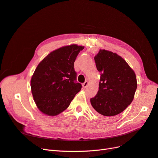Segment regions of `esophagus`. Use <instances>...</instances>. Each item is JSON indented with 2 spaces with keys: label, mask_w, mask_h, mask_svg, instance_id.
Masks as SVG:
<instances>
[{
  "label": "esophagus",
  "mask_w": 158,
  "mask_h": 158,
  "mask_svg": "<svg viewBox=\"0 0 158 158\" xmlns=\"http://www.w3.org/2000/svg\"><path fill=\"white\" fill-rule=\"evenodd\" d=\"M88 81H86V82H85L83 84H82V86H83V88H86L87 86H88Z\"/></svg>",
  "instance_id": "esophagus-1"
}]
</instances>
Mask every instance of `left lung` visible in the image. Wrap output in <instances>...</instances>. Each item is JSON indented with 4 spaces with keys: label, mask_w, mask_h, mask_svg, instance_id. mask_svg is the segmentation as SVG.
<instances>
[{
    "label": "left lung",
    "mask_w": 158,
    "mask_h": 158,
    "mask_svg": "<svg viewBox=\"0 0 158 158\" xmlns=\"http://www.w3.org/2000/svg\"><path fill=\"white\" fill-rule=\"evenodd\" d=\"M94 60L101 76L99 90L90 103L100 117L110 120L131 103L137 80L134 71L116 53L100 49Z\"/></svg>",
    "instance_id": "obj_1"
}]
</instances>
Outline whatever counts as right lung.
I'll return each mask as SVG.
<instances>
[{
  "mask_svg": "<svg viewBox=\"0 0 158 158\" xmlns=\"http://www.w3.org/2000/svg\"><path fill=\"white\" fill-rule=\"evenodd\" d=\"M84 46L71 44L48 54L38 64L31 80L35 104L42 113L55 116L64 112L82 88L76 82L74 64Z\"/></svg>",
  "mask_w": 158,
  "mask_h": 158,
  "instance_id": "1",
  "label": "right lung"
}]
</instances>
